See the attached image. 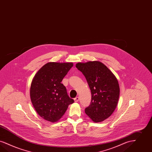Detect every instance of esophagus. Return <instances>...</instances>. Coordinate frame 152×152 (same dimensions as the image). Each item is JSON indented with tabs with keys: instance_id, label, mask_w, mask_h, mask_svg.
Instances as JSON below:
<instances>
[{
	"instance_id": "esophagus-1",
	"label": "esophagus",
	"mask_w": 152,
	"mask_h": 152,
	"mask_svg": "<svg viewBox=\"0 0 152 152\" xmlns=\"http://www.w3.org/2000/svg\"><path fill=\"white\" fill-rule=\"evenodd\" d=\"M74 101H75V102H78L79 101V97H76L75 98H74Z\"/></svg>"
}]
</instances>
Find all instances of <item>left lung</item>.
<instances>
[{
    "instance_id": "obj_1",
    "label": "left lung",
    "mask_w": 152,
    "mask_h": 152,
    "mask_svg": "<svg viewBox=\"0 0 152 152\" xmlns=\"http://www.w3.org/2000/svg\"><path fill=\"white\" fill-rule=\"evenodd\" d=\"M91 91V100L85 114L94 122L103 121L115 109L120 94L118 81L109 69L98 61L78 63Z\"/></svg>"
}]
</instances>
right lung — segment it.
I'll return each instance as SVG.
<instances>
[{
  "mask_svg": "<svg viewBox=\"0 0 152 152\" xmlns=\"http://www.w3.org/2000/svg\"><path fill=\"white\" fill-rule=\"evenodd\" d=\"M73 66L72 63L50 62L36 74L31 82V101L43 119L55 122L64 114L69 104L74 102L67 94L62 80Z\"/></svg>",
  "mask_w": 152,
  "mask_h": 152,
  "instance_id": "obj_1",
  "label": "right lung"
}]
</instances>
